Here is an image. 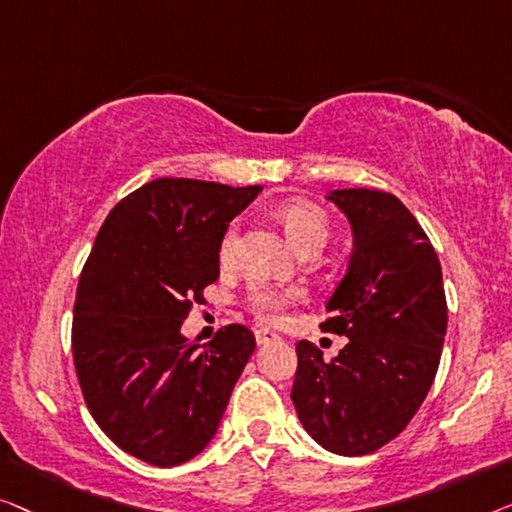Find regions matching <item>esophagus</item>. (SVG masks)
<instances>
[{"mask_svg": "<svg viewBox=\"0 0 512 512\" xmlns=\"http://www.w3.org/2000/svg\"><path fill=\"white\" fill-rule=\"evenodd\" d=\"M255 341L259 345H266V343L280 341V336L276 334V331H271V329H255Z\"/></svg>", "mask_w": 512, "mask_h": 512, "instance_id": "1", "label": "esophagus"}]
</instances>
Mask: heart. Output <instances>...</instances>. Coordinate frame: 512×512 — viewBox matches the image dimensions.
I'll return each instance as SVG.
<instances>
[{"instance_id":"heart-1","label":"heart","mask_w":512,"mask_h":512,"mask_svg":"<svg viewBox=\"0 0 512 512\" xmlns=\"http://www.w3.org/2000/svg\"><path fill=\"white\" fill-rule=\"evenodd\" d=\"M278 220L283 222L287 236L297 246L301 253L304 250L322 248L329 239L331 232V220L327 211L313 201L306 199H292L285 201L278 208ZM236 253H239V222H232L222 234L220 246H218V259L222 266H232L236 262ZM301 299V290L297 287H273L257 283L246 294V306L248 311L257 315L264 322H280L287 308L294 301Z\"/></svg>"}]
</instances>
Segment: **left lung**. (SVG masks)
I'll return each instance as SVG.
<instances>
[{
  "label": "left lung",
  "instance_id": "obj_1",
  "mask_svg": "<svg viewBox=\"0 0 512 512\" xmlns=\"http://www.w3.org/2000/svg\"><path fill=\"white\" fill-rule=\"evenodd\" d=\"M355 232L348 271L327 301L322 331L348 336L325 362L297 343L292 401L304 429L336 455H369L422 406L448 329L441 262L420 222L390 192H331Z\"/></svg>",
  "mask_w": 512,
  "mask_h": 512
}]
</instances>
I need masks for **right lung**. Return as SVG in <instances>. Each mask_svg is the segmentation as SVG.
Returning <instances> with one entry per match:
<instances>
[{"mask_svg": "<svg viewBox=\"0 0 512 512\" xmlns=\"http://www.w3.org/2000/svg\"><path fill=\"white\" fill-rule=\"evenodd\" d=\"M262 185L157 178L115 204L78 278L71 350L85 406L153 466L183 464L218 431L255 350L243 325L197 345L181 334L220 276L218 246Z\"/></svg>", "mask_w": 512, "mask_h": 512, "instance_id": "1", "label": "right lung"}]
</instances>
